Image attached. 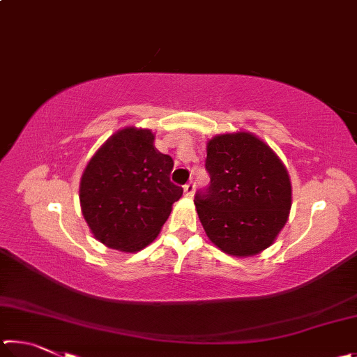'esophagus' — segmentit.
<instances>
[{
    "mask_svg": "<svg viewBox=\"0 0 357 357\" xmlns=\"http://www.w3.org/2000/svg\"><path fill=\"white\" fill-rule=\"evenodd\" d=\"M193 193H195V183H192V181H190L189 184L184 185V195L192 198Z\"/></svg>",
    "mask_w": 357,
    "mask_h": 357,
    "instance_id": "1",
    "label": "esophagus"
}]
</instances>
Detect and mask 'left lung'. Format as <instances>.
Instances as JSON below:
<instances>
[{"label": "left lung", "mask_w": 357, "mask_h": 357, "mask_svg": "<svg viewBox=\"0 0 357 357\" xmlns=\"http://www.w3.org/2000/svg\"><path fill=\"white\" fill-rule=\"evenodd\" d=\"M211 184L195 195L202 225L217 249L245 258L274 244L291 209V181L275 151L252 132L219 134L206 144Z\"/></svg>", "instance_id": "8db88e82"}]
</instances>
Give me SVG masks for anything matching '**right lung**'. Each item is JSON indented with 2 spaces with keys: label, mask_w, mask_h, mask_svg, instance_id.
I'll return each mask as SVG.
<instances>
[{
  "label": "right lung",
  "mask_w": 357,
  "mask_h": 357,
  "mask_svg": "<svg viewBox=\"0 0 357 357\" xmlns=\"http://www.w3.org/2000/svg\"><path fill=\"white\" fill-rule=\"evenodd\" d=\"M149 129H119L96 151L80 179V206L93 236L134 253L159 236L183 189L170 181L173 159Z\"/></svg>",
  "instance_id": "obj_1"
}]
</instances>
